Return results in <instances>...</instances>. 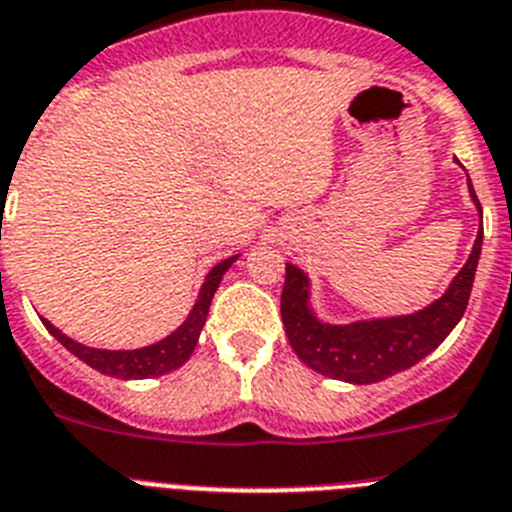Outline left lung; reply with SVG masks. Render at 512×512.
<instances>
[{"instance_id":"obj_1","label":"left lung","mask_w":512,"mask_h":512,"mask_svg":"<svg viewBox=\"0 0 512 512\" xmlns=\"http://www.w3.org/2000/svg\"><path fill=\"white\" fill-rule=\"evenodd\" d=\"M469 193L482 211L471 180ZM479 252H482V229L464 268L453 278L441 299L428 309L410 317L373 319V322H355L345 327L322 324L311 314L306 275L296 265H286L281 317L293 353L299 355L311 371L324 373L330 379L350 381V384H376L404 368L415 366L425 355L433 353L464 317L471 286H474Z\"/></svg>"}]
</instances>
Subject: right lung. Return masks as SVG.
I'll return each mask as SVG.
<instances>
[{
  "mask_svg": "<svg viewBox=\"0 0 512 512\" xmlns=\"http://www.w3.org/2000/svg\"><path fill=\"white\" fill-rule=\"evenodd\" d=\"M234 260H237V257H229V260L219 262V265L206 275L201 296H198L193 311H190V317L185 319V324H182L180 330H175L170 337H164V340L154 342L149 348L95 350L87 348V345H79V342H74L71 337H66L64 332L56 330L48 319H43V324H46V330L51 332L69 353H74L79 361H84L87 366L95 368V371L105 373V376H118V379H149V376H164V373L180 368L182 363L193 355L195 345H198V335H201L203 324H206L208 306H211L213 293H216L221 278H224V273L229 270V265Z\"/></svg>",
  "mask_w": 512,
  "mask_h": 512,
  "instance_id": "add662e5",
  "label": "right lung"
}]
</instances>
